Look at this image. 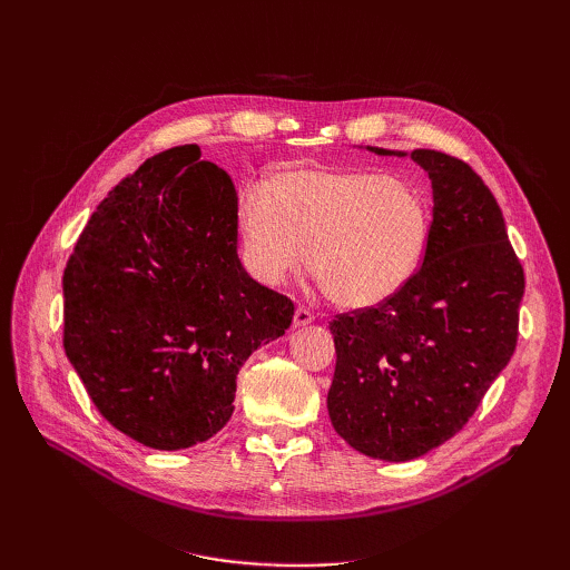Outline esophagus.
<instances>
[{"instance_id": "34e87169", "label": "esophagus", "mask_w": 570, "mask_h": 570, "mask_svg": "<svg viewBox=\"0 0 570 570\" xmlns=\"http://www.w3.org/2000/svg\"><path fill=\"white\" fill-rule=\"evenodd\" d=\"M312 321H314V314L308 312L306 306H297V312H295V325H297V327H304V325H308Z\"/></svg>"}]
</instances>
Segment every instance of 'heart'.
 Returning a JSON list of instances; mask_svg holds the SVG:
<instances>
[{
    "mask_svg": "<svg viewBox=\"0 0 570 570\" xmlns=\"http://www.w3.org/2000/svg\"><path fill=\"white\" fill-rule=\"evenodd\" d=\"M245 268L281 285L302 262L325 297L347 308L392 299L419 273L430 206L406 176L361 168L289 166L237 199Z\"/></svg>",
    "mask_w": 570,
    "mask_h": 570,
    "instance_id": "1",
    "label": "heart"
}]
</instances>
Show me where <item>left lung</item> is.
I'll return each mask as SVG.
<instances>
[{
    "label": "left lung",
    "mask_w": 570,
    "mask_h": 570,
    "mask_svg": "<svg viewBox=\"0 0 570 570\" xmlns=\"http://www.w3.org/2000/svg\"><path fill=\"white\" fill-rule=\"evenodd\" d=\"M411 159L433 183L423 266L392 299L331 323L327 413L344 442L383 461L419 459L469 423L515 350L525 289L502 209L475 170L435 149Z\"/></svg>",
    "instance_id": "8db88e82"
}]
</instances>
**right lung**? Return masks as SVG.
<instances>
[{
    "label": "right lung",
    "mask_w": 570,
    "mask_h": 570,
    "mask_svg": "<svg viewBox=\"0 0 570 570\" xmlns=\"http://www.w3.org/2000/svg\"><path fill=\"white\" fill-rule=\"evenodd\" d=\"M197 145L120 180L63 271V350L116 430L187 450L233 416L237 373L295 304L237 256V193Z\"/></svg>",
    "instance_id": "right-lung-1"
}]
</instances>
